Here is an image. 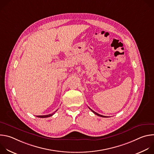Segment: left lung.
<instances>
[{
  "label": "left lung",
  "mask_w": 154,
  "mask_h": 154,
  "mask_svg": "<svg viewBox=\"0 0 154 154\" xmlns=\"http://www.w3.org/2000/svg\"><path fill=\"white\" fill-rule=\"evenodd\" d=\"M90 109H91V110L95 114V115H97V116H100V117H102V118H106V116H103V115H99V114H98L97 113H96V112H95L94 111H93V109H91L90 108H89Z\"/></svg>",
  "instance_id": "1"
}]
</instances>
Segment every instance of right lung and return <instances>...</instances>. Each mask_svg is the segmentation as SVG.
Listing matches in <instances>:
<instances>
[{"instance_id":"obj_1","label":"right lung","mask_w":154,"mask_h":154,"mask_svg":"<svg viewBox=\"0 0 154 154\" xmlns=\"http://www.w3.org/2000/svg\"><path fill=\"white\" fill-rule=\"evenodd\" d=\"M57 110H56L54 113H52V114H50V115H42V116H37V117L38 118H48V117H50V116H52Z\"/></svg>"}]
</instances>
